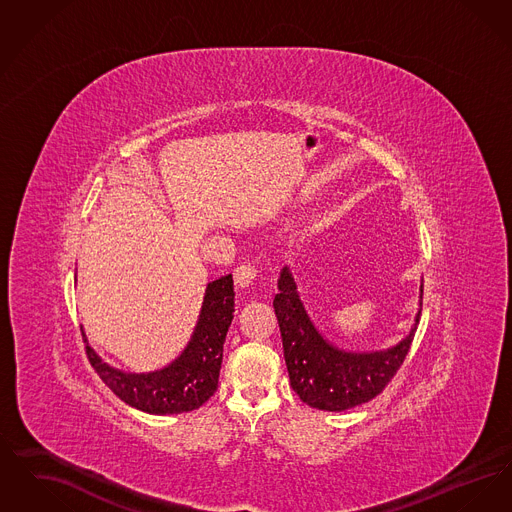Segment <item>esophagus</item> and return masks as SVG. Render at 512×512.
<instances>
[{"label":"esophagus","mask_w":512,"mask_h":512,"mask_svg":"<svg viewBox=\"0 0 512 512\" xmlns=\"http://www.w3.org/2000/svg\"><path fill=\"white\" fill-rule=\"evenodd\" d=\"M257 278V270L253 265H242L234 270V282L238 288H249Z\"/></svg>","instance_id":"1"}]
</instances>
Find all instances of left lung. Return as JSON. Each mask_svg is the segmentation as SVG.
Segmentation results:
<instances>
[{
    "mask_svg": "<svg viewBox=\"0 0 512 512\" xmlns=\"http://www.w3.org/2000/svg\"><path fill=\"white\" fill-rule=\"evenodd\" d=\"M272 305L293 391L309 407L341 413L382 393L403 365L422 311V284L420 309L411 332L393 347L380 351H345L326 340L305 311L290 267L280 270Z\"/></svg>",
    "mask_w": 512,
    "mask_h": 512,
    "instance_id": "1",
    "label": "left lung"
}]
</instances>
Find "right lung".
Segmentation results:
<instances>
[{"instance_id":"right-lung-1","label":"right lung","mask_w":512,"mask_h":512,"mask_svg":"<svg viewBox=\"0 0 512 512\" xmlns=\"http://www.w3.org/2000/svg\"><path fill=\"white\" fill-rule=\"evenodd\" d=\"M234 318V280L232 274L220 276L207 284L201 313L194 334L184 351L172 361L153 372H124L107 365L88 345L90 365L99 378L126 405L149 414L190 413L199 409L219 386L222 345L228 326Z\"/></svg>"}]
</instances>
